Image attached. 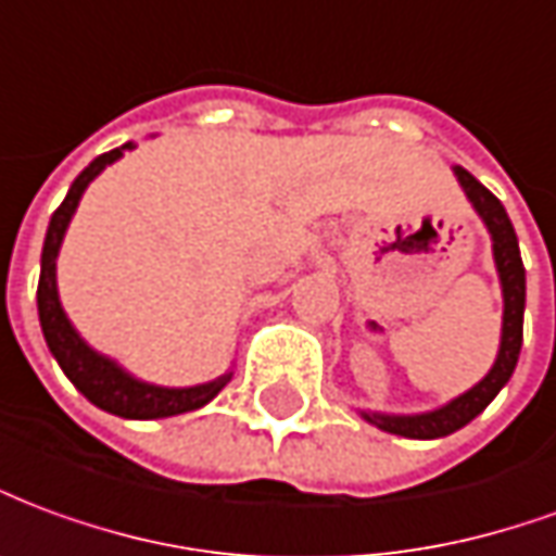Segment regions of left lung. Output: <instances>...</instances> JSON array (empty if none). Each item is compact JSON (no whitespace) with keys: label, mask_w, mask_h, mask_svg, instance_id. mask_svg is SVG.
I'll use <instances>...</instances> for the list:
<instances>
[{"label":"left lung","mask_w":556,"mask_h":556,"mask_svg":"<svg viewBox=\"0 0 556 556\" xmlns=\"http://www.w3.org/2000/svg\"><path fill=\"white\" fill-rule=\"evenodd\" d=\"M460 188L467 200L473 203L476 215L491 233V248H494V266H497L500 287H503V329H500V350L497 359L491 365V371L464 395L452 397L448 404L428 413H413V416H395V413H365V422L377 425L380 431L397 437H410V440H437V437L455 434L458 428L473 422L479 413L497 397L503 386L509 383L511 371L518 365L523 341V299H527V278H523L521 251H518V236L511 227L506 208L497 197L488 191L485 185L476 179L473 173L464 167H455Z\"/></svg>","instance_id":"8db88e82"}]
</instances>
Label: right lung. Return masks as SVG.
<instances>
[{
    "label": "right lung",
    "instance_id": "obj_1",
    "mask_svg": "<svg viewBox=\"0 0 556 556\" xmlns=\"http://www.w3.org/2000/svg\"><path fill=\"white\" fill-rule=\"evenodd\" d=\"M134 143H125L119 149H110L104 155H98L86 170L71 182L68 194L62 200V206L53 212L50 227L45 236V251H41V278H38V320H41V332L53 359L59 368L65 371L71 383L80 389L83 395L89 397L96 407L122 416V419H167V416H179V413L200 410L212 397L222 392L224 386L230 383L233 371L222 374L215 380L200 386H185V389H170V386H155L137 380L134 374L122 368L119 362H113L104 353L92 350L80 338V332L71 326L68 314L59 302L56 290V257L65 230H68L71 218L77 212L83 191L96 179L98 173L110 167L113 161H119Z\"/></svg>",
    "mask_w": 556,
    "mask_h": 556
}]
</instances>
